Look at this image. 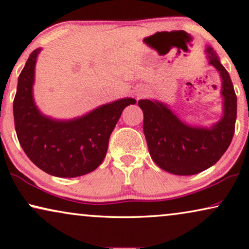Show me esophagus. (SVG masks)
Wrapping results in <instances>:
<instances>
[{
  "mask_svg": "<svg viewBox=\"0 0 249 249\" xmlns=\"http://www.w3.org/2000/svg\"><path fill=\"white\" fill-rule=\"evenodd\" d=\"M146 93H147L146 92V89H137L135 95L137 98H141V97H144L146 95Z\"/></svg>",
  "mask_w": 249,
  "mask_h": 249,
  "instance_id": "1",
  "label": "esophagus"
}]
</instances>
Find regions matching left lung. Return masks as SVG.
Wrapping results in <instances>:
<instances>
[{"label": "left lung", "instance_id": "1", "mask_svg": "<svg viewBox=\"0 0 249 249\" xmlns=\"http://www.w3.org/2000/svg\"><path fill=\"white\" fill-rule=\"evenodd\" d=\"M208 64L222 78L223 117L208 127L191 126L180 121L157 101L140 100L144 113L143 131L148 151L159 166L175 175H194L219 160L231 145L237 115V97L230 74L212 47L206 49Z\"/></svg>", "mask_w": 249, "mask_h": 249}]
</instances>
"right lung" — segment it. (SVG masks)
Returning a JSON list of instances; mask_svg holds the SVG:
<instances>
[{
	"label": "right lung",
	"instance_id": "add662e5",
	"mask_svg": "<svg viewBox=\"0 0 249 249\" xmlns=\"http://www.w3.org/2000/svg\"><path fill=\"white\" fill-rule=\"evenodd\" d=\"M30 54L18 76L13 102L14 125L19 144L38 168L56 177H77L93 172L105 159L109 136L126 106L134 98H121L85 115L57 121L43 115L35 105L33 84L36 57Z\"/></svg>",
	"mask_w": 249,
	"mask_h": 249
}]
</instances>
